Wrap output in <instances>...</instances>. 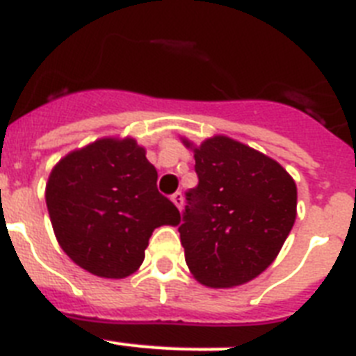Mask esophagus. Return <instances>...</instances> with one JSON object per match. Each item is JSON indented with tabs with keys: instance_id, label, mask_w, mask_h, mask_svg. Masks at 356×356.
I'll list each match as a JSON object with an SVG mask.
<instances>
[{
	"instance_id": "1",
	"label": "esophagus",
	"mask_w": 356,
	"mask_h": 356,
	"mask_svg": "<svg viewBox=\"0 0 356 356\" xmlns=\"http://www.w3.org/2000/svg\"><path fill=\"white\" fill-rule=\"evenodd\" d=\"M171 200H172V204H175L176 207L181 211V207H184V195H181L180 191H178V193H175V195L171 196Z\"/></svg>"
}]
</instances>
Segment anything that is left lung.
<instances>
[{"label": "left lung", "mask_w": 356, "mask_h": 356, "mask_svg": "<svg viewBox=\"0 0 356 356\" xmlns=\"http://www.w3.org/2000/svg\"><path fill=\"white\" fill-rule=\"evenodd\" d=\"M198 185L185 193L178 227L185 262L207 287L257 278L280 252L296 218V184L262 152L227 136L195 147Z\"/></svg>", "instance_id": "obj_1"}]
</instances>
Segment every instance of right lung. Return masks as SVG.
I'll return each mask as SVG.
<instances>
[{"mask_svg": "<svg viewBox=\"0 0 356 356\" xmlns=\"http://www.w3.org/2000/svg\"><path fill=\"white\" fill-rule=\"evenodd\" d=\"M158 172L132 138H102L52 169L45 200L67 257L102 278L142 266L152 231L178 225L180 211L156 189Z\"/></svg>", "mask_w": 356, "mask_h": 356, "instance_id": "1", "label": "right lung"}]
</instances>
